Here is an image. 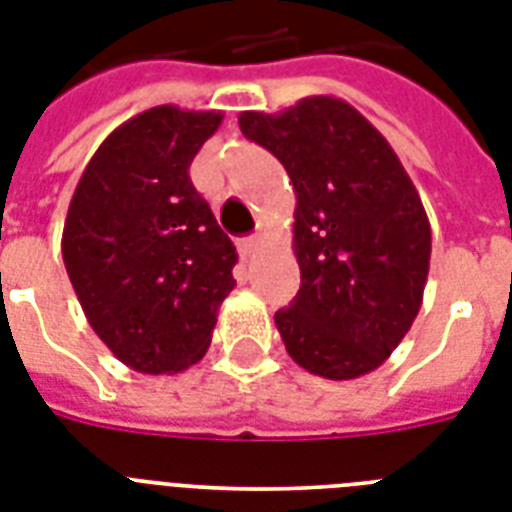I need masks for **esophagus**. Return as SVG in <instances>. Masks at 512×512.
Wrapping results in <instances>:
<instances>
[{"mask_svg":"<svg viewBox=\"0 0 512 512\" xmlns=\"http://www.w3.org/2000/svg\"><path fill=\"white\" fill-rule=\"evenodd\" d=\"M260 249V236H249V239H241L239 241V252L241 257H255V252Z\"/></svg>","mask_w":512,"mask_h":512,"instance_id":"34e87169","label":"esophagus"}]
</instances>
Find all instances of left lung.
I'll return each instance as SVG.
<instances>
[{
    "label": "left lung",
    "instance_id": "obj_1",
    "mask_svg": "<svg viewBox=\"0 0 512 512\" xmlns=\"http://www.w3.org/2000/svg\"><path fill=\"white\" fill-rule=\"evenodd\" d=\"M244 138L268 148L295 185L300 292L276 313L305 372L356 380L412 329L430 268V223L396 151L332 95L281 114L244 111Z\"/></svg>",
    "mask_w": 512,
    "mask_h": 512
}]
</instances>
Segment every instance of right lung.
<instances>
[{
    "mask_svg": "<svg viewBox=\"0 0 512 512\" xmlns=\"http://www.w3.org/2000/svg\"><path fill=\"white\" fill-rule=\"evenodd\" d=\"M220 122V111L177 106L132 116L100 143L68 204V279L95 335L135 372L201 361L236 287V247L188 177Z\"/></svg>",
    "mask_w": 512,
    "mask_h": 512,
    "instance_id": "right-lung-1",
    "label": "right lung"
}]
</instances>
